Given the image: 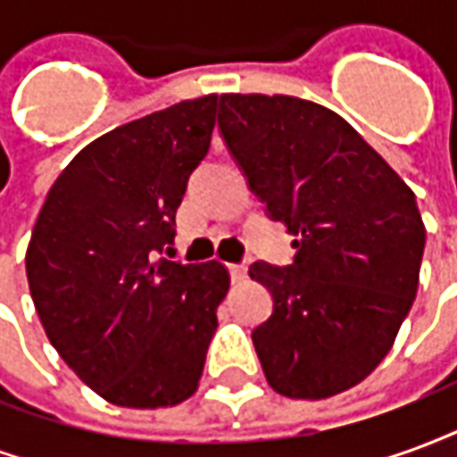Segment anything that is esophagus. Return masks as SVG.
I'll return each mask as SVG.
<instances>
[{"label":"esophagus","mask_w":457,"mask_h":457,"mask_svg":"<svg viewBox=\"0 0 457 457\" xmlns=\"http://www.w3.org/2000/svg\"><path fill=\"white\" fill-rule=\"evenodd\" d=\"M228 271L232 281H242V278L247 277V267L245 264H228Z\"/></svg>","instance_id":"34e87169"}]
</instances>
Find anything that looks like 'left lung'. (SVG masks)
<instances>
[{
    "label": "left lung",
    "mask_w": 457,
    "mask_h": 457,
    "mask_svg": "<svg viewBox=\"0 0 457 457\" xmlns=\"http://www.w3.org/2000/svg\"><path fill=\"white\" fill-rule=\"evenodd\" d=\"M220 137L296 254L254 262L274 311L252 330L269 384L326 399L392 350L419 288L426 228L416 195L357 131L288 95H220Z\"/></svg>",
    "instance_id": "obj_1"
}]
</instances>
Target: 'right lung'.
<instances>
[{"label": "right lung", "mask_w": 457, "mask_h": 457, "mask_svg": "<svg viewBox=\"0 0 457 457\" xmlns=\"http://www.w3.org/2000/svg\"><path fill=\"white\" fill-rule=\"evenodd\" d=\"M215 104V95L186 100L85 146L48 190L26 249L46 336L117 406H176L198 389L228 269L161 252L208 156Z\"/></svg>", "instance_id": "right-lung-1"}]
</instances>
